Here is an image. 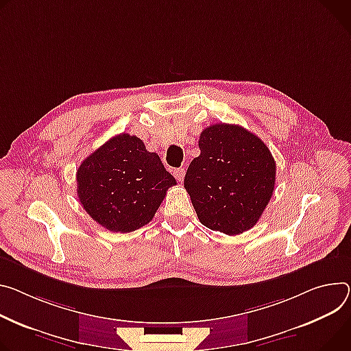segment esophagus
<instances>
[{
    "label": "esophagus",
    "instance_id": "esophagus-1",
    "mask_svg": "<svg viewBox=\"0 0 351 351\" xmlns=\"http://www.w3.org/2000/svg\"><path fill=\"white\" fill-rule=\"evenodd\" d=\"M173 176H175L179 182H182V180L184 179V169H183V168H176V169H173Z\"/></svg>",
    "mask_w": 351,
    "mask_h": 351
}]
</instances>
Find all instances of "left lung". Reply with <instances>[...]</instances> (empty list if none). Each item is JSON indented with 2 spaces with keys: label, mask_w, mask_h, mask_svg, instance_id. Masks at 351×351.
I'll return each mask as SVG.
<instances>
[{
  "label": "left lung",
  "mask_w": 351,
  "mask_h": 351,
  "mask_svg": "<svg viewBox=\"0 0 351 351\" xmlns=\"http://www.w3.org/2000/svg\"><path fill=\"white\" fill-rule=\"evenodd\" d=\"M199 148L183 184L200 222L227 235L250 230L274 192L276 162L270 149L258 136L227 123L204 129Z\"/></svg>",
  "instance_id": "left-lung-1"
}]
</instances>
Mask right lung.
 <instances>
[{
  "label": "right lung",
  "instance_id": "1",
  "mask_svg": "<svg viewBox=\"0 0 351 351\" xmlns=\"http://www.w3.org/2000/svg\"><path fill=\"white\" fill-rule=\"evenodd\" d=\"M173 184L176 180L161 158L127 133L95 149L77 171L82 207L113 232H132L148 224Z\"/></svg>",
  "mask_w": 351,
  "mask_h": 351
}]
</instances>
